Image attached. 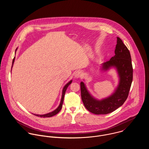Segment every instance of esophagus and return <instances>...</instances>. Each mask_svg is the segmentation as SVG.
Returning <instances> with one entry per match:
<instances>
[{"label": "esophagus", "instance_id": "1", "mask_svg": "<svg viewBox=\"0 0 149 149\" xmlns=\"http://www.w3.org/2000/svg\"><path fill=\"white\" fill-rule=\"evenodd\" d=\"M82 76V72L80 70H78V71H76L74 73V77L75 78H77V79H79L80 77H81Z\"/></svg>", "mask_w": 149, "mask_h": 149}]
</instances>
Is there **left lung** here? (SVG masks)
I'll return each mask as SVG.
<instances>
[{
	"label": "left lung",
	"instance_id": "left-lung-1",
	"mask_svg": "<svg viewBox=\"0 0 149 149\" xmlns=\"http://www.w3.org/2000/svg\"><path fill=\"white\" fill-rule=\"evenodd\" d=\"M115 55L109 61L102 64V70L106 71L111 68L117 70L119 83L115 92L109 96L100 100L93 97L81 81V96L85 108L91 112L97 115L109 113L122 106L127 98L132 81L133 69L130 53L122 40L117 37L115 50Z\"/></svg>",
	"mask_w": 149,
	"mask_h": 149
}]
</instances>
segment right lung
Wrapping results in <instances>:
<instances>
[{"mask_svg":"<svg viewBox=\"0 0 149 149\" xmlns=\"http://www.w3.org/2000/svg\"><path fill=\"white\" fill-rule=\"evenodd\" d=\"M17 50V49H16V50ZM14 61H15V57L14 58L13 60V64H12V67H11V69L13 68V64L14 63ZM72 82V80H70L69 82H68L66 85L64 86V88L63 89V92H62V97H61V102H60V104L59 105V106L57 107V109H56L55 110H54L53 111L51 112H49L48 113H46V114H44V115H38V114H34V115L36 116H39V117H41V118H48V117H52L55 115H56L57 113H58L60 110L62 108V106H63V101H64V96H65V92H66V90L67 89V88L68 87V86L70 85Z\"/></svg>","mask_w":149,"mask_h":149,"instance_id":"obj_1","label":"right lung"}]
</instances>
